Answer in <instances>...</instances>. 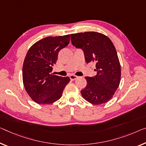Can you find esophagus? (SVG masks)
Instances as JSON below:
<instances>
[{
	"mask_svg": "<svg viewBox=\"0 0 146 146\" xmlns=\"http://www.w3.org/2000/svg\"><path fill=\"white\" fill-rule=\"evenodd\" d=\"M78 78V77L77 76H75V75H73V74H71V75L70 76V79L72 81H74V80H76Z\"/></svg>",
	"mask_w": 146,
	"mask_h": 146,
	"instance_id": "34e87169",
	"label": "esophagus"
}]
</instances>
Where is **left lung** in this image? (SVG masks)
<instances>
[{
	"mask_svg": "<svg viewBox=\"0 0 146 146\" xmlns=\"http://www.w3.org/2000/svg\"><path fill=\"white\" fill-rule=\"evenodd\" d=\"M71 42L76 48L82 49L87 63L96 64V74L85 77L87 86L81 94L93 104L107 102L119 86L121 66L117 51L106 36L96 32H85L70 35Z\"/></svg>",
	"mask_w": 146,
	"mask_h": 146,
	"instance_id": "8db88e82",
	"label": "left lung"
}]
</instances>
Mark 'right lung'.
<instances>
[{
	"label": "right lung",
	"mask_w": 146,
	"mask_h": 146,
	"mask_svg": "<svg viewBox=\"0 0 146 146\" xmlns=\"http://www.w3.org/2000/svg\"><path fill=\"white\" fill-rule=\"evenodd\" d=\"M70 42V35L48 36L36 42L25 58L23 82L30 97L38 104H51L61 97L62 92L70 81L51 73L58 53Z\"/></svg>",
	"instance_id": "1"
}]
</instances>
